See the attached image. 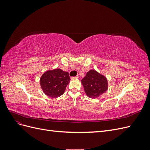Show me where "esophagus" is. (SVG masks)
<instances>
[{"label": "esophagus", "mask_w": 150, "mask_h": 150, "mask_svg": "<svg viewBox=\"0 0 150 150\" xmlns=\"http://www.w3.org/2000/svg\"><path fill=\"white\" fill-rule=\"evenodd\" d=\"M78 78H79L78 76H76V77H71V79H78Z\"/></svg>", "instance_id": "esophagus-1"}]
</instances>
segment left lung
<instances>
[{"instance_id": "8db88e82", "label": "left lung", "mask_w": 150, "mask_h": 150, "mask_svg": "<svg viewBox=\"0 0 150 150\" xmlns=\"http://www.w3.org/2000/svg\"><path fill=\"white\" fill-rule=\"evenodd\" d=\"M81 83L86 95L93 99L100 96L108 89L107 78L94 69H91L86 73Z\"/></svg>"}]
</instances>
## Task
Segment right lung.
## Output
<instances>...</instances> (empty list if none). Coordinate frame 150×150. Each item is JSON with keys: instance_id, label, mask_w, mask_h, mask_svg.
Returning <instances> with one entry per match:
<instances>
[{"instance_id": "obj_1", "label": "right lung", "mask_w": 150, "mask_h": 150, "mask_svg": "<svg viewBox=\"0 0 150 150\" xmlns=\"http://www.w3.org/2000/svg\"><path fill=\"white\" fill-rule=\"evenodd\" d=\"M70 80L69 73L58 68L45 72L40 78V85L45 94L56 98L64 93Z\"/></svg>"}]
</instances>
